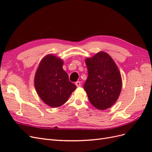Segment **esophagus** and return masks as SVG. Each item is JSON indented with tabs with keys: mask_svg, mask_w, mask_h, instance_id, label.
I'll use <instances>...</instances> for the list:
<instances>
[{
	"mask_svg": "<svg viewBox=\"0 0 152 152\" xmlns=\"http://www.w3.org/2000/svg\"><path fill=\"white\" fill-rule=\"evenodd\" d=\"M75 85H76V86H77V87H80V86H81L80 82H79V81H77V82H75Z\"/></svg>",
	"mask_w": 152,
	"mask_h": 152,
	"instance_id": "esophagus-1",
	"label": "esophagus"
}]
</instances>
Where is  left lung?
<instances>
[{
  "label": "left lung",
  "instance_id": "left-lung-1",
  "mask_svg": "<svg viewBox=\"0 0 152 152\" xmlns=\"http://www.w3.org/2000/svg\"><path fill=\"white\" fill-rule=\"evenodd\" d=\"M86 64L88 77L84 85L91 103L100 110L113 105L122 89L121 72L110 55L104 51L87 58Z\"/></svg>",
  "mask_w": 152,
  "mask_h": 152
}]
</instances>
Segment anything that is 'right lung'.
Segmentation results:
<instances>
[{
	"instance_id": "obj_1",
	"label": "right lung",
	"mask_w": 152,
	"mask_h": 152,
	"mask_svg": "<svg viewBox=\"0 0 152 152\" xmlns=\"http://www.w3.org/2000/svg\"><path fill=\"white\" fill-rule=\"evenodd\" d=\"M63 65V59L49 54L42 59L35 72V91L41 100L50 107L57 108L65 103L77 88L69 81Z\"/></svg>"
}]
</instances>
